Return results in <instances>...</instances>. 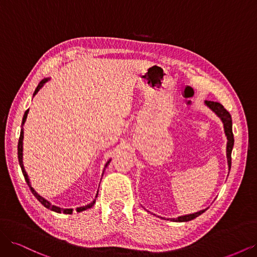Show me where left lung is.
Listing matches in <instances>:
<instances>
[{"instance_id":"obj_1","label":"left lung","mask_w":257,"mask_h":257,"mask_svg":"<svg viewBox=\"0 0 257 257\" xmlns=\"http://www.w3.org/2000/svg\"><path fill=\"white\" fill-rule=\"evenodd\" d=\"M205 104L211 109L212 111H214V113L220 116L223 124H224V131H225V135L227 137V146H226V155H227V163H228V167L230 170V166H231V150L232 147H234V134H232V122H231V116L229 114V112L225 109L224 106L221 105L220 103L217 102H211V100H206ZM206 211V209L200 210V211L196 212V213H192V214H188V215H182V216H178L177 219H167L173 222H188L191 221L193 219H195L198 215H200L201 213H204Z\"/></svg>"}]
</instances>
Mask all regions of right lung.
Returning <instances> with one entry per match:
<instances>
[{
  "label": "right lung",
  "mask_w": 257,
  "mask_h": 257,
  "mask_svg": "<svg viewBox=\"0 0 257 257\" xmlns=\"http://www.w3.org/2000/svg\"><path fill=\"white\" fill-rule=\"evenodd\" d=\"M47 81H48V79H47V78H45V79H43L40 83H38L37 88L35 89V91H34V94H33V95H35L36 93L41 90V88L43 87L44 83H45V82H47ZM28 112H29V109H28V110H26L25 115H23V119H22V125H23V124H25V122H26V119H27V116H28ZM22 141H23V128H21V131H20V137H19V142H18V161H19V164H20L21 170H22V174H23V176H25V179H26V181H27V183H28V185H29V188H30L31 192L33 193V195L38 199V201H41V204H42V205H44V206H45L46 208H47V209H50V210H52V211H54V212H58V213L72 214V213H73V209H63V208H60V207H57V206H54V205H51L47 199H45L44 197H42V196L40 195V194H37V192L32 188V186H31V183H30V180H29V177H28V175H27V173H26L25 167H23V163H22ZM109 162H110V160L107 162V164L105 165V167H107V165L109 164ZM97 193H98V192H97ZM95 197H97V194H96V196H95ZM95 200H96V199L93 200L91 204H89V205H87V206H82V207L77 208V209H76V211H77V212H80V211H83V210H87V209L91 208L93 205L95 204Z\"/></svg>",
  "instance_id": "add662e5"
}]
</instances>
